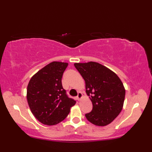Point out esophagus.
<instances>
[{
  "label": "esophagus",
  "instance_id": "1",
  "mask_svg": "<svg viewBox=\"0 0 152 152\" xmlns=\"http://www.w3.org/2000/svg\"><path fill=\"white\" fill-rule=\"evenodd\" d=\"M82 93L81 92H78V95H77V98H78V101H80V100L82 99Z\"/></svg>",
  "mask_w": 152,
  "mask_h": 152
}]
</instances>
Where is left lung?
I'll list each match as a JSON object with an SVG mask.
<instances>
[{
  "mask_svg": "<svg viewBox=\"0 0 152 152\" xmlns=\"http://www.w3.org/2000/svg\"><path fill=\"white\" fill-rule=\"evenodd\" d=\"M86 82V93L93 104L87 119L98 126L110 124L119 114L124 106L125 90L117 74L96 62L74 63Z\"/></svg>",
  "mask_w": 152,
  "mask_h": 152,
  "instance_id": "8db88e82",
  "label": "left lung"
}]
</instances>
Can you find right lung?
<instances>
[{
	"label": "right lung",
	"mask_w": 152,
	"mask_h": 152,
	"mask_svg": "<svg viewBox=\"0 0 152 152\" xmlns=\"http://www.w3.org/2000/svg\"><path fill=\"white\" fill-rule=\"evenodd\" d=\"M67 66V63L53 61L35 74L28 82V106L34 117L44 125H56L64 120L76 103L68 96L61 82Z\"/></svg>",
	"instance_id": "right-lung-1"
}]
</instances>
